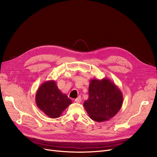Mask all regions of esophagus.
Segmentation results:
<instances>
[{
    "label": "esophagus",
    "mask_w": 157,
    "mask_h": 157,
    "mask_svg": "<svg viewBox=\"0 0 157 157\" xmlns=\"http://www.w3.org/2000/svg\"><path fill=\"white\" fill-rule=\"evenodd\" d=\"M75 101V102H77V103H79V102L81 101V97L79 96L77 98H76L75 101Z\"/></svg>",
    "instance_id": "esophagus-1"
}]
</instances>
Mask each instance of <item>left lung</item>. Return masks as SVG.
<instances>
[{
	"label": "left lung",
	"mask_w": 157,
	"mask_h": 157,
	"mask_svg": "<svg viewBox=\"0 0 157 157\" xmlns=\"http://www.w3.org/2000/svg\"><path fill=\"white\" fill-rule=\"evenodd\" d=\"M89 97L83 105L90 118L101 122L110 120L121 109L123 94L119 88L108 78L90 81Z\"/></svg>",
	"instance_id": "8db88e82"
}]
</instances>
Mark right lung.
<instances>
[{
    "instance_id": "right-lung-1",
    "label": "right lung",
    "mask_w": 157,
    "mask_h": 157,
    "mask_svg": "<svg viewBox=\"0 0 157 157\" xmlns=\"http://www.w3.org/2000/svg\"><path fill=\"white\" fill-rule=\"evenodd\" d=\"M38 108L51 118L60 117L63 111L72 103L67 95L58 88L55 81H45L38 88L36 95Z\"/></svg>"
}]
</instances>
